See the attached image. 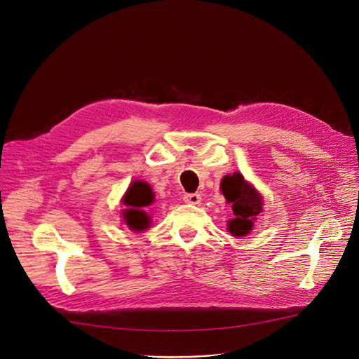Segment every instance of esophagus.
Masks as SVG:
<instances>
[{
    "label": "esophagus",
    "mask_w": 359,
    "mask_h": 359,
    "mask_svg": "<svg viewBox=\"0 0 359 359\" xmlns=\"http://www.w3.org/2000/svg\"><path fill=\"white\" fill-rule=\"evenodd\" d=\"M183 201L184 203H189V205H199L202 202V196L199 193H187L183 196Z\"/></svg>",
    "instance_id": "1"
}]
</instances>
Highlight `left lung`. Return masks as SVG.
I'll return each mask as SVG.
<instances>
[{"instance_id":"8db88e82","label":"left lung","mask_w":359,"mask_h":359,"mask_svg":"<svg viewBox=\"0 0 359 359\" xmlns=\"http://www.w3.org/2000/svg\"><path fill=\"white\" fill-rule=\"evenodd\" d=\"M220 190L227 203H232L235 219L227 222V231L233 236L248 235L256 216L264 210V199L260 193L245 177L235 172L222 179Z\"/></svg>"}]
</instances>
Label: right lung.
Listing matches in <instances>:
<instances>
[{
    "label": "right lung",
    "instance_id": "1",
    "mask_svg": "<svg viewBox=\"0 0 359 359\" xmlns=\"http://www.w3.org/2000/svg\"><path fill=\"white\" fill-rule=\"evenodd\" d=\"M153 201L154 194L146 182L136 180L128 186L123 196V203L127 206V209L123 210V219L130 231L142 232L150 226V216L144 209L150 206Z\"/></svg>",
    "mask_w": 359,
    "mask_h": 359
}]
</instances>
